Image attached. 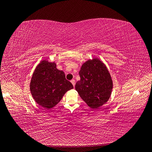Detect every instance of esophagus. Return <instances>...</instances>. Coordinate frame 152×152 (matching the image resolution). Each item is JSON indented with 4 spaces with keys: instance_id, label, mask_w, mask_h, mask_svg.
<instances>
[{
    "instance_id": "1",
    "label": "esophagus",
    "mask_w": 152,
    "mask_h": 152,
    "mask_svg": "<svg viewBox=\"0 0 152 152\" xmlns=\"http://www.w3.org/2000/svg\"><path fill=\"white\" fill-rule=\"evenodd\" d=\"M71 83L72 84V85H73V86H75V83H76V81H75V80H71Z\"/></svg>"
}]
</instances>
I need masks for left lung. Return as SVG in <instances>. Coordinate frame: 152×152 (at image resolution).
Returning a JSON list of instances; mask_svg holds the SVG:
<instances>
[{
  "instance_id": "8db88e82",
  "label": "left lung",
  "mask_w": 152,
  "mask_h": 152,
  "mask_svg": "<svg viewBox=\"0 0 152 152\" xmlns=\"http://www.w3.org/2000/svg\"><path fill=\"white\" fill-rule=\"evenodd\" d=\"M79 75L81 80L76 83V90L89 107L97 108L107 102L113 83L103 63L97 59L89 60L83 64Z\"/></svg>"
}]
</instances>
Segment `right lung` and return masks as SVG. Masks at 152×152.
<instances>
[{
    "label": "right lung",
    "mask_w": 152,
    "mask_h": 152,
    "mask_svg": "<svg viewBox=\"0 0 152 152\" xmlns=\"http://www.w3.org/2000/svg\"><path fill=\"white\" fill-rule=\"evenodd\" d=\"M56 66L54 63L42 61L34 72L31 81L34 99L46 110L54 107L67 91L73 88L71 83L66 79L64 72Z\"/></svg>",
    "instance_id": "obj_1"
}]
</instances>
